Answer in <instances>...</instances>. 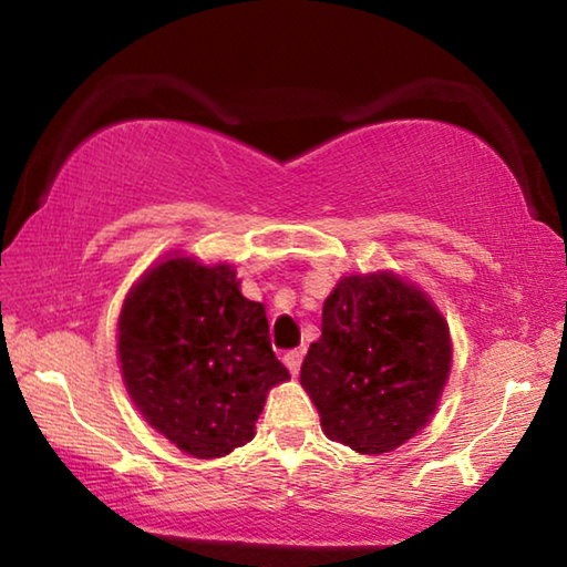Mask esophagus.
I'll use <instances>...</instances> for the list:
<instances>
[{
    "label": "esophagus",
    "instance_id": "34e87169",
    "mask_svg": "<svg viewBox=\"0 0 567 567\" xmlns=\"http://www.w3.org/2000/svg\"><path fill=\"white\" fill-rule=\"evenodd\" d=\"M302 358H305V350H290V352H285V364H287V370L292 372V375H297V372H300Z\"/></svg>",
    "mask_w": 567,
    "mask_h": 567
}]
</instances>
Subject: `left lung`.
<instances>
[{
	"label": "left lung",
	"instance_id": "left-lung-1",
	"mask_svg": "<svg viewBox=\"0 0 567 567\" xmlns=\"http://www.w3.org/2000/svg\"><path fill=\"white\" fill-rule=\"evenodd\" d=\"M450 364L453 342L443 312L420 287L380 270L334 285L300 382L324 435L380 455L415 437L435 415Z\"/></svg>",
	"mask_w": 567,
	"mask_h": 567
}]
</instances>
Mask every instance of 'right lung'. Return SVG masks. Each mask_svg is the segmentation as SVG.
<instances>
[{
  "instance_id": "right-lung-1",
  "label": "right lung",
  "mask_w": 567,
  "mask_h": 567,
  "mask_svg": "<svg viewBox=\"0 0 567 567\" xmlns=\"http://www.w3.org/2000/svg\"><path fill=\"white\" fill-rule=\"evenodd\" d=\"M117 358L130 398L192 457H223L255 437L267 392L290 380L275 358L262 302L233 265L172 255L124 297Z\"/></svg>"
}]
</instances>
